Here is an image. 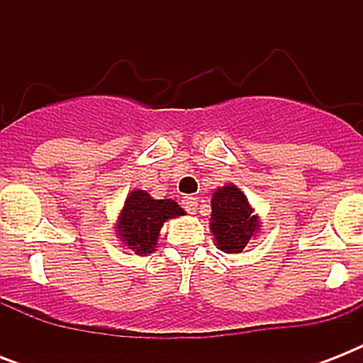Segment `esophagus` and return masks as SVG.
<instances>
[{
	"instance_id": "obj_1",
	"label": "esophagus",
	"mask_w": 363,
	"mask_h": 363,
	"mask_svg": "<svg viewBox=\"0 0 363 363\" xmlns=\"http://www.w3.org/2000/svg\"><path fill=\"white\" fill-rule=\"evenodd\" d=\"M182 207H184L186 213H190V215H196V211H198V198H194V196L182 198Z\"/></svg>"
}]
</instances>
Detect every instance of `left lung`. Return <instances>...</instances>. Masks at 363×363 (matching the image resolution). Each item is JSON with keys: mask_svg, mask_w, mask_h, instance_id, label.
Masks as SVG:
<instances>
[{"mask_svg": "<svg viewBox=\"0 0 363 363\" xmlns=\"http://www.w3.org/2000/svg\"><path fill=\"white\" fill-rule=\"evenodd\" d=\"M211 205V230L218 248L230 254L241 252L259 228L258 216L252 215L247 196L230 184L213 194Z\"/></svg>", "mask_w": 363, "mask_h": 363, "instance_id": "1", "label": "left lung"}]
</instances>
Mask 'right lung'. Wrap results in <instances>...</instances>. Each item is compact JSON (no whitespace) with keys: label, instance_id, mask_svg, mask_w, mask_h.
Masks as SVG:
<instances>
[{"label":"right lung","instance_id":"add662e5","mask_svg":"<svg viewBox=\"0 0 363 363\" xmlns=\"http://www.w3.org/2000/svg\"><path fill=\"white\" fill-rule=\"evenodd\" d=\"M184 215L173 199H152L147 192L135 190L128 196L118 222V235L137 254L152 252L160 228L165 220Z\"/></svg>","mask_w":363,"mask_h":363}]
</instances>
